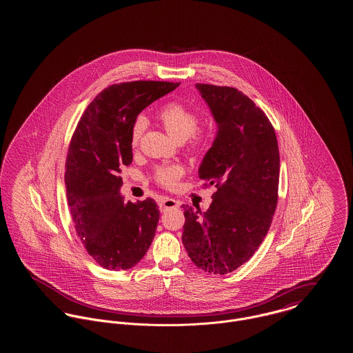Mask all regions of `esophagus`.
Here are the masks:
<instances>
[{
  "mask_svg": "<svg viewBox=\"0 0 353 353\" xmlns=\"http://www.w3.org/2000/svg\"><path fill=\"white\" fill-rule=\"evenodd\" d=\"M179 206V202L176 201V200H173V199H164L163 201L159 202V208H160V210L161 212H165V210H168V209H172V208H177Z\"/></svg>",
  "mask_w": 353,
  "mask_h": 353,
  "instance_id": "esophagus-1",
  "label": "esophagus"
}]
</instances>
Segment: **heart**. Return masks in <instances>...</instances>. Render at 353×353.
<instances>
[{
  "label": "heart",
  "mask_w": 353,
  "mask_h": 353,
  "mask_svg": "<svg viewBox=\"0 0 353 353\" xmlns=\"http://www.w3.org/2000/svg\"><path fill=\"white\" fill-rule=\"evenodd\" d=\"M157 118L173 139L179 141L189 139V147L192 151L201 150L202 145L206 141V134L202 131H197L200 118L199 114L193 111L190 107H188L181 101H169L160 108ZM144 128L145 120L143 118L136 119L130 132V141L134 150L140 144ZM183 174L184 169L181 165L164 164L154 169L153 180L164 188L173 189L177 186Z\"/></svg>",
  "instance_id": "b5f03b06"
}]
</instances>
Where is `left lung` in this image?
I'll return each mask as SVG.
<instances>
[{
  "instance_id": "8db88e82",
  "label": "left lung",
  "mask_w": 353,
  "mask_h": 353,
  "mask_svg": "<svg viewBox=\"0 0 353 353\" xmlns=\"http://www.w3.org/2000/svg\"><path fill=\"white\" fill-rule=\"evenodd\" d=\"M219 124L199 169L203 186L214 185L201 213L184 208L183 243L193 263L229 274L246 263L269 232L278 203L279 148L266 114L234 87L197 83Z\"/></svg>"
}]
</instances>
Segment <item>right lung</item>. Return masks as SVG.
<instances>
[{"mask_svg": "<svg viewBox=\"0 0 353 353\" xmlns=\"http://www.w3.org/2000/svg\"><path fill=\"white\" fill-rule=\"evenodd\" d=\"M179 83L112 84L88 104L66 157V193L85 252L103 269L128 270L145 255L159 222L154 200L124 201L121 167L132 163L130 132L137 115Z\"/></svg>", "mask_w": 353, "mask_h": 353, "instance_id": "right-lung-1", "label": "right lung"}]
</instances>
